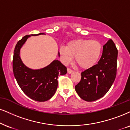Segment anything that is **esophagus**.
Listing matches in <instances>:
<instances>
[{"mask_svg": "<svg viewBox=\"0 0 130 130\" xmlns=\"http://www.w3.org/2000/svg\"><path fill=\"white\" fill-rule=\"evenodd\" d=\"M68 72L69 73H71L73 72V70L72 69H70V68H68Z\"/></svg>", "mask_w": 130, "mask_h": 130, "instance_id": "1", "label": "esophagus"}]
</instances>
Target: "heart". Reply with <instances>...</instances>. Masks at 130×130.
I'll list each match as a JSON object with an SVG mask.
<instances>
[{"instance_id": "1", "label": "heart", "mask_w": 130, "mask_h": 130, "mask_svg": "<svg viewBox=\"0 0 130 130\" xmlns=\"http://www.w3.org/2000/svg\"><path fill=\"white\" fill-rule=\"evenodd\" d=\"M102 49L101 43L96 40L77 39L69 41L66 46H61L59 52L64 64L69 63L75 57L80 68L87 69L96 64Z\"/></svg>"}]
</instances>
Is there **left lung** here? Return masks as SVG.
I'll use <instances>...</instances> for the list:
<instances>
[{"label": "left lung", "mask_w": 130, "mask_h": 130, "mask_svg": "<svg viewBox=\"0 0 130 130\" xmlns=\"http://www.w3.org/2000/svg\"><path fill=\"white\" fill-rule=\"evenodd\" d=\"M118 49L112 40L103 46L96 64L81 72V81L75 90L83 100L92 102L103 97L114 83L117 72Z\"/></svg>", "instance_id": "obj_1"}]
</instances>
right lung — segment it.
Here are the masks:
<instances>
[{
	"label": "right lung",
	"mask_w": 130,
	"mask_h": 130,
	"mask_svg": "<svg viewBox=\"0 0 130 130\" xmlns=\"http://www.w3.org/2000/svg\"><path fill=\"white\" fill-rule=\"evenodd\" d=\"M44 34L39 33L35 36ZM30 35H26L16 44L12 59V70L19 87L25 94L33 100L44 102L54 95L58 87L59 75H65L67 68L58 60L38 70L28 68L20 57V49Z\"/></svg>",
	"instance_id": "add662e5"
}]
</instances>
